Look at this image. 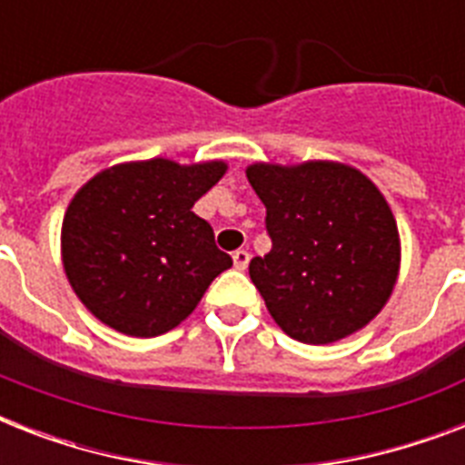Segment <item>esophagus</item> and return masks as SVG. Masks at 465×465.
I'll return each mask as SVG.
<instances>
[{
  "instance_id": "esophagus-1",
  "label": "esophagus",
  "mask_w": 465,
  "mask_h": 465,
  "mask_svg": "<svg viewBox=\"0 0 465 465\" xmlns=\"http://www.w3.org/2000/svg\"><path fill=\"white\" fill-rule=\"evenodd\" d=\"M233 258V268L236 270H246L248 268V261H251V253L248 251H243V248H239L236 253L232 255Z\"/></svg>"
}]
</instances>
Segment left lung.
Here are the masks:
<instances>
[{"label": "left lung", "instance_id": "8db88e82", "mask_svg": "<svg viewBox=\"0 0 465 465\" xmlns=\"http://www.w3.org/2000/svg\"><path fill=\"white\" fill-rule=\"evenodd\" d=\"M272 248L248 265L270 316L290 338L328 345L361 331L389 302L401 239L386 197L338 161L253 163Z\"/></svg>", "mask_w": 465, "mask_h": 465}]
</instances>
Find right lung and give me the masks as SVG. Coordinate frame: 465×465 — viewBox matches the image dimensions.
<instances>
[{
    "label": "right lung",
    "mask_w": 465,
    "mask_h": 465,
    "mask_svg": "<svg viewBox=\"0 0 465 465\" xmlns=\"http://www.w3.org/2000/svg\"><path fill=\"white\" fill-rule=\"evenodd\" d=\"M224 173V161H130L79 188L62 222V265L98 321L154 338L195 311L212 280L232 268L193 212Z\"/></svg>",
    "instance_id": "add662e5"
}]
</instances>
